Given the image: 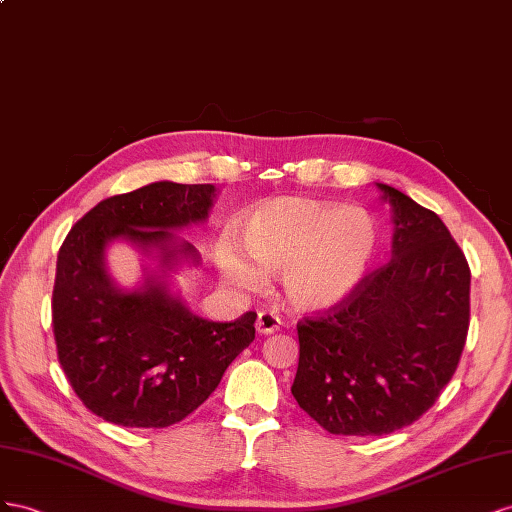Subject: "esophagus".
Segmentation results:
<instances>
[{
    "label": "esophagus",
    "instance_id": "obj_1",
    "mask_svg": "<svg viewBox=\"0 0 512 512\" xmlns=\"http://www.w3.org/2000/svg\"><path fill=\"white\" fill-rule=\"evenodd\" d=\"M281 328V317L274 311H259L257 315V332L259 334H272Z\"/></svg>",
    "mask_w": 512,
    "mask_h": 512
}]
</instances>
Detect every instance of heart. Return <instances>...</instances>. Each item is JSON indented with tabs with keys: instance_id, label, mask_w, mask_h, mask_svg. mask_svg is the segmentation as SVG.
Returning <instances> with one entry per match:
<instances>
[{
	"instance_id": "obj_1",
	"label": "heart",
	"mask_w": 512,
	"mask_h": 512,
	"mask_svg": "<svg viewBox=\"0 0 512 512\" xmlns=\"http://www.w3.org/2000/svg\"><path fill=\"white\" fill-rule=\"evenodd\" d=\"M242 242L261 268L283 272L285 294L296 306L326 309L352 296L367 276L379 233L362 208L281 197L246 216ZM223 270L242 287L266 281L264 272L236 253L223 257Z\"/></svg>"
}]
</instances>
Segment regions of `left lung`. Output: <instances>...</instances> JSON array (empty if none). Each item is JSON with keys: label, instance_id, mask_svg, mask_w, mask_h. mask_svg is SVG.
Here are the masks:
<instances>
[{"label": "left lung", "instance_id": "obj_1", "mask_svg": "<svg viewBox=\"0 0 512 512\" xmlns=\"http://www.w3.org/2000/svg\"><path fill=\"white\" fill-rule=\"evenodd\" d=\"M392 259L352 296L298 321L291 394L334 435L412 425L455 375L470 328V266L435 212L388 184Z\"/></svg>", "mask_w": 512, "mask_h": 512}]
</instances>
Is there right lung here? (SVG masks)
I'll return each instance as SVG.
<instances>
[{
	"instance_id": "add662e5",
	"label": "right lung",
	"mask_w": 512,
	"mask_h": 512,
	"mask_svg": "<svg viewBox=\"0 0 512 512\" xmlns=\"http://www.w3.org/2000/svg\"><path fill=\"white\" fill-rule=\"evenodd\" d=\"M214 184L154 182L102 199L87 212L57 255L53 337L57 358L87 410L122 427L163 429L193 414L221 384L242 349L255 339L257 313L208 321L173 298L165 283L139 291L115 287L105 246L128 240L158 248L160 264L178 255L199 261L193 244L173 229L208 218Z\"/></svg>"
}]
</instances>
